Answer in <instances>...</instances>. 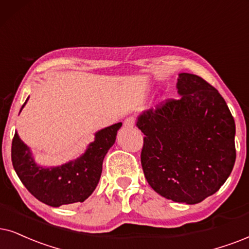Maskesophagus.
Instances as JSON below:
<instances>
[{
  "label": "esophagus",
  "mask_w": 249,
  "mask_h": 249,
  "mask_svg": "<svg viewBox=\"0 0 249 249\" xmlns=\"http://www.w3.org/2000/svg\"><path fill=\"white\" fill-rule=\"evenodd\" d=\"M124 126L125 127H133L134 126V118L128 117L124 121Z\"/></svg>",
  "instance_id": "1"
}]
</instances>
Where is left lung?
Masks as SVG:
<instances>
[{"label": "left lung", "instance_id": "8db88e82", "mask_svg": "<svg viewBox=\"0 0 249 249\" xmlns=\"http://www.w3.org/2000/svg\"><path fill=\"white\" fill-rule=\"evenodd\" d=\"M179 100L137 118L144 134L141 164L166 199L195 204L221 188L235 162V124L225 100L199 75L178 74Z\"/></svg>", "mask_w": 249, "mask_h": 249}]
</instances>
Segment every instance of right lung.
<instances>
[{"label":"right lung","mask_w":249,"mask_h":249,"mask_svg":"<svg viewBox=\"0 0 249 249\" xmlns=\"http://www.w3.org/2000/svg\"><path fill=\"white\" fill-rule=\"evenodd\" d=\"M121 126L122 123H117L95 132L84 154L57 166L37 164L31 148L16 131L11 146L12 165L24 186L41 202L50 207L84 202L99 184L103 160L114 146Z\"/></svg>","instance_id":"obj_1"}]
</instances>
